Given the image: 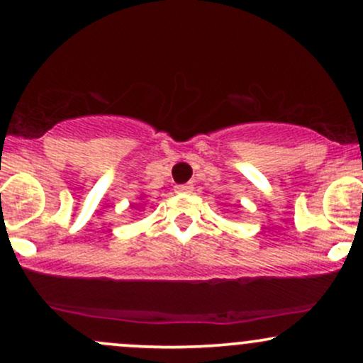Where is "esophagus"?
<instances>
[{"instance_id": "obj_1", "label": "esophagus", "mask_w": 363, "mask_h": 363, "mask_svg": "<svg viewBox=\"0 0 363 363\" xmlns=\"http://www.w3.org/2000/svg\"><path fill=\"white\" fill-rule=\"evenodd\" d=\"M194 190L192 183H185V185H177L174 186V192L178 194H190Z\"/></svg>"}]
</instances>
